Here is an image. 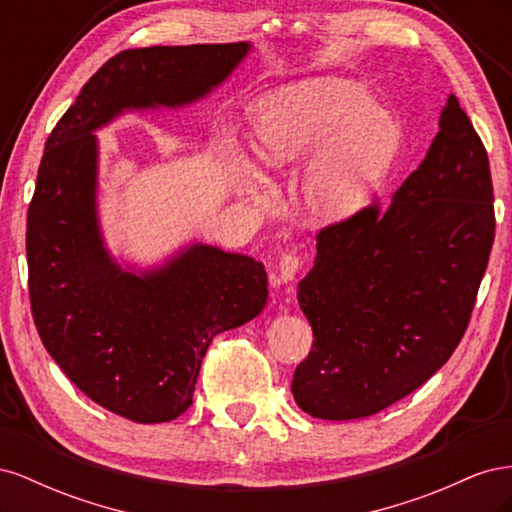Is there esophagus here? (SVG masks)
<instances>
[{
  "mask_svg": "<svg viewBox=\"0 0 512 512\" xmlns=\"http://www.w3.org/2000/svg\"><path fill=\"white\" fill-rule=\"evenodd\" d=\"M301 258L297 254H282L280 260H277V271H275V282L277 284H288L297 277L301 269Z\"/></svg>",
  "mask_w": 512,
  "mask_h": 512,
  "instance_id": "34e87169",
  "label": "esophagus"
}]
</instances>
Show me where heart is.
<instances>
[{"label":"heart","instance_id":"1","mask_svg":"<svg viewBox=\"0 0 512 512\" xmlns=\"http://www.w3.org/2000/svg\"><path fill=\"white\" fill-rule=\"evenodd\" d=\"M250 138L254 156L269 170L307 162L299 207L314 222H342L363 211L404 147L399 121L344 79L271 91L250 108Z\"/></svg>","mask_w":512,"mask_h":512}]
</instances>
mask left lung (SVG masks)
<instances>
[{
  "label": "left lung",
  "mask_w": 512,
  "mask_h": 512,
  "mask_svg": "<svg viewBox=\"0 0 512 512\" xmlns=\"http://www.w3.org/2000/svg\"><path fill=\"white\" fill-rule=\"evenodd\" d=\"M425 160L389 205L322 228L297 299L314 344L297 406L327 421L389 408L451 359L493 245L489 158L451 94Z\"/></svg>",
  "instance_id": "left-lung-1"
}]
</instances>
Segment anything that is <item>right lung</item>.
Segmentation results:
<instances>
[{
    "mask_svg": "<svg viewBox=\"0 0 512 512\" xmlns=\"http://www.w3.org/2000/svg\"><path fill=\"white\" fill-rule=\"evenodd\" d=\"M250 42L130 49L91 76L44 147L27 213L29 301L42 344L98 406L134 423L192 406L211 339L267 305L252 256L194 241L162 265H119L98 218V132L130 111L207 98Z\"/></svg>",
    "mask_w": 512,
    "mask_h": 512,
    "instance_id": "add662e5",
    "label": "right lung"
}]
</instances>
